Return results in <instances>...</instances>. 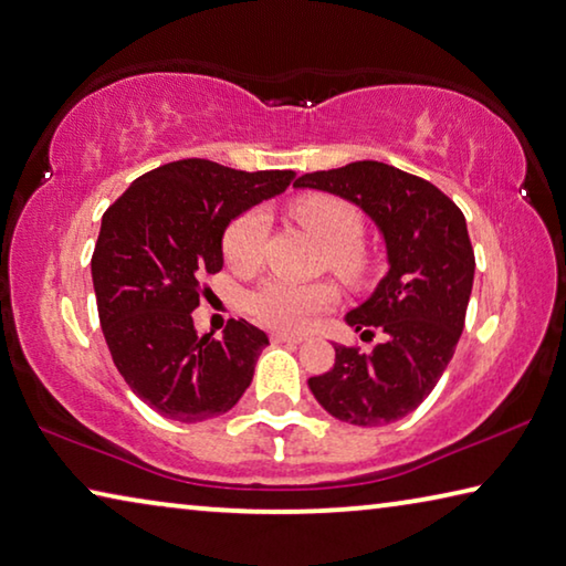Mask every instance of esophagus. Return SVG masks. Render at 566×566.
<instances>
[{
    "label": "esophagus",
    "mask_w": 566,
    "mask_h": 566,
    "mask_svg": "<svg viewBox=\"0 0 566 566\" xmlns=\"http://www.w3.org/2000/svg\"><path fill=\"white\" fill-rule=\"evenodd\" d=\"M272 339L276 345H300L302 343V335H290V332H274Z\"/></svg>",
    "instance_id": "34e87169"
}]
</instances>
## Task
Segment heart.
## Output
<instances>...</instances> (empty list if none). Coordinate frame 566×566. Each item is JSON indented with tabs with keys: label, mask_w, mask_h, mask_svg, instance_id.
I'll use <instances>...</instances> for the list:
<instances>
[{
	"label": "heart",
	"mask_w": 566,
	"mask_h": 566,
	"mask_svg": "<svg viewBox=\"0 0 566 566\" xmlns=\"http://www.w3.org/2000/svg\"><path fill=\"white\" fill-rule=\"evenodd\" d=\"M292 217L312 231L329 251L332 266L353 272L360 266L363 217L353 203L329 193H307L292 203ZM266 213L249 209L229 223L223 231V256L237 272H254L262 262L266 237ZM337 300L335 286L327 282H297L286 276H269L256 290L249 292L247 310L259 325L300 332L312 325L319 312L332 307Z\"/></svg>",
	"instance_id": "b5f03b06"
}]
</instances>
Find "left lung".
<instances>
[{"instance_id": "8db88e82", "label": "left lung", "mask_w": 566, "mask_h": 566, "mask_svg": "<svg viewBox=\"0 0 566 566\" xmlns=\"http://www.w3.org/2000/svg\"><path fill=\"white\" fill-rule=\"evenodd\" d=\"M360 206L382 234L388 274L345 322L382 343L373 353L335 345V365L310 378L332 418L375 428L423 402L459 345L473 286V247L465 219L443 191L378 160L315 170L294 181Z\"/></svg>"}]
</instances>
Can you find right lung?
<instances>
[{
  "label": "right lung",
  "instance_id": "1",
  "mask_svg": "<svg viewBox=\"0 0 566 566\" xmlns=\"http://www.w3.org/2000/svg\"><path fill=\"white\" fill-rule=\"evenodd\" d=\"M292 178L294 170L174 160L136 178L103 213L90 266L105 343L128 388L164 418L223 416L254 378L264 332L231 319L221 339L199 337L191 312L206 292L201 276L221 272L229 223Z\"/></svg>",
  "mask_w": 566,
  "mask_h": 566
}]
</instances>
